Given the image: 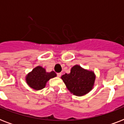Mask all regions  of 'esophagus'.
<instances>
[{"label": "esophagus", "instance_id": "obj_1", "mask_svg": "<svg viewBox=\"0 0 124 124\" xmlns=\"http://www.w3.org/2000/svg\"><path fill=\"white\" fill-rule=\"evenodd\" d=\"M61 75H62L61 73H57V76H58V77H61Z\"/></svg>", "mask_w": 124, "mask_h": 124}]
</instances>
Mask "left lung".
<instances>
[{"instance_id": "1", "label": "left lung", "mask_w": 124, "mask_h": 124, "mask_svg": "<svg viewBox=\"0 0 124 124\" xmlns=\"http://www.w3.org/2000/svg\"><path fill=\"white\" fill-rule=\"evenodd\" d=\"M61 78L71 94L82 96L92 90L96 75L93 71L85 70L79 65H75L70 73L63 75Z\"/></svg>"}]
</instances>
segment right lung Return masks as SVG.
Here are the masks:
<instances>
[{
    "instance_id": "add662e5",
    "label": "right lung",
    "mask_w": 124,
    "mask_h": 124,
    "mask_svg": "<svg viewBox=\"0 0 124 124\" xmlns=\"http://www.w3.org/2000/svg\"><path fill=\"white\" fill-rule=\"evenodd\" d=\"M56 74L53 71L46 72L42 66H37L26 76L27 84L36 91L41 90L46 85L47 82L53 78L56 77Z\"/></svg>"
}]
</instances>
